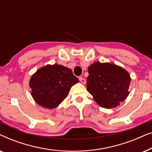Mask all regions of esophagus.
I'll return each mask as SVG.
<instances>
[{
  "mask_svg": "<svg viewBox=\"0 0 152 152\" xmlns=\"http://www.w3.org/2000/svg\"><path fill=\"white\" fill-rule=\"evenodd\" d=\"M79 80H80V81L82 83V84H85V83H86V80H85L84 77H80L79 78Z\"/></svg>",
  "mask_w": 152,
  "mask_h": 152,
  "instance_id": "1",
  "label": "esophagus"
}]
</instances>
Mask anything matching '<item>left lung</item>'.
<instances>
[{"mask_svg":"<svg viewBox=\"0 0 152 152\" xmlns=\"http://www.w3.org/2000/svg\"><path fill=\"white\" fill-rule=\"evenodd\" d=\"M88 72L87 91L100 107H116L129 94L130 75L120 66L95 62L89 66Z\"/></svg>","mask_w":152,"mask_h":152,"instance_id":"8db88e82","label":"left lung"}]
</instances>
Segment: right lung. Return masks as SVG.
Returning a JSON list of instances; mask_svg holds the SVG:
<instances>
[{
    "instance_id": "1",
    "label": "right lung",
    "mask_w": 152,
    "mask_h": 152,
    "mask_svg": "<svg viewBox=\"0 0 152 152\" xmlns=\"http://www.w3.org/2000/svg\"><path fill=\"white\" fill-rule=\"evenodd\" d=\"M77 82V77L70 68L58 64L47 65L31 77V94L38 104L52 109L62 102L71 86Z\"/></svg>"
}]
</instances>
